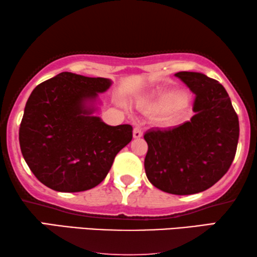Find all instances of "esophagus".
<instances>
[{
	"mask_svg": "<svg viewBox=\"0 0 257 257\" xmlns=\"http://www.w3.org/2000/svg\"><path fill=\"white\" fill-rule=\"evenodd\" d=\"M142 136H143V130L138 127L134 129V138H141Z\"/></svg>",
	"mask_w": 257,
	"mask_h": 257,
	"instance_id": "34e87169",
	"label": "esophagus"
}]
</instances>
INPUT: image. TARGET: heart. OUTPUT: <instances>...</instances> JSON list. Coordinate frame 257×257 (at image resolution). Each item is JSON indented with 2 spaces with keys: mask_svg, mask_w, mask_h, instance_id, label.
Segmentation results:
<instances>
[{
  "mask_svg": "<svg viewBox=\"0 0 257 257\" xmlns=\"http://www.w3.org/2000/svg\"><path fill=\"white\" fill-rule=\"evenodd\" d=\"M184 103V96L177 91H166L157 99L151 101L150 105L156 109H172L181 106Z\"/></svg>",
  "mask_w": 257,
  "mask_h": 257,
  "instance_id": "heart-1",
  "label": "heart"
}]
</instances>
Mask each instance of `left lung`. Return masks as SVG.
Listing matches in <instances>:
<instances>
[{
    "mask_svg": "<svg viewBox=\"0 0 257 257\" xmlns=\"http://www.w3.org/2000/svg\"><path fill=\"white\" fill-rule=\"evenodd\" d=\"M195 95L194 115L168 129H150L144 167L149 181L167 193L202 192L226 174L239 140V120L225 89L202 73L175 74Z\"/></svg>",
    "mask_w": 257,
    "mask_h": 257,
    "instance_id": "left-lung-1",
    "label": "left lung"
}]
</instances>
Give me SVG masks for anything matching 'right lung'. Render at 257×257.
I'll list each match as a JSON object with an SVG mask.
<instances>
[{
    "instance_id": "1",
    "label": "right lung",
    "mask_w": 257,
    "mask_h": 257,
    "mask_svg": "<svg viewBox=\"0 0 257 257\" xmlns=\"http://www.w3.org/2000/svg\"><path fill=\"white\" fill-rule=\"evenodd\" d=\"M105 77L71 72L40 83L28 98L19 144L38 180L58 192L90 190L106 177L114 158L133 140L130 124L108 125L96 111Z\"/></svg>"
}]
</instances>
